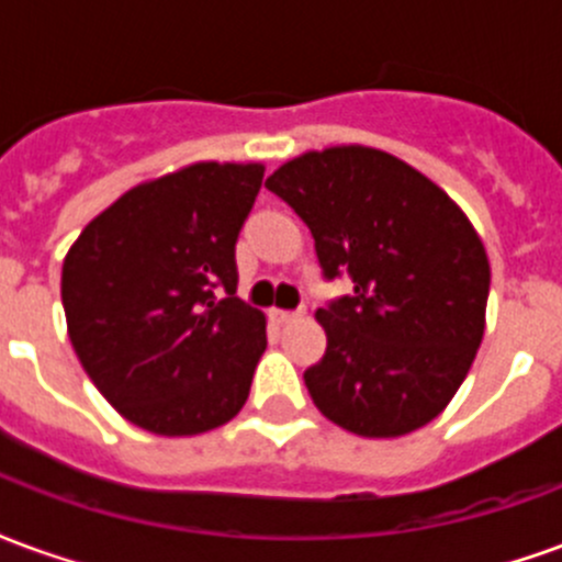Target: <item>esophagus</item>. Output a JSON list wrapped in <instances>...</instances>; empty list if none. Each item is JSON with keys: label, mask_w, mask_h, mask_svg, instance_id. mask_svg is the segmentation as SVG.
<instances>
[{"label": "esophagus", "mask_w": 562, "mask_h": 562, "mask_svg": "<svg viewBox=\"0 0 562 562\" xmlns=\"http://www.w3.org/2000/svg\"><path fill=\"white\" fill-rule=\"evenodd\" d=\"M270 318L277 322V325H292L301 318V313H289V310H270Z\"/></svg>", "instance_id": "34e87169"}]
</instances>
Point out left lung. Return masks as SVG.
Masks as SVG:
<instances>
[{"mask_svg":"<svg viewBox=\"0 0 562 562\" xmlns=\"http://www.w3.org/2000/svg\"><path fill=\"white\" fill-rule=\"evenodd\" d=\"M306 222L325 277L352 297L316 310L328 349L304 373L318 413L349 434L394 439L458 394L484 337L491 265L467 213L385 149H306L270 173Z\"/></svg>","mask_w":562,"mask_h":562,"instance_id":"left-lung-1","label":"left lung"}]
</instances>
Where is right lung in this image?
Instances as JSON below:
<instances>
[{"instance_id": "1", "label": "right lung", "mask_w": 562, "mask_h": 562, "mask_svg": "<svg viewBox=\"0 0 562 562\" xmlns=\"http://www.w3.org/2000/svg\"><path fill=\"white\" fill-rule=\"evenodd\" d=\"M261 177V161L183 165L132 186L66 252L68 340L104 401L149 434H207L249 397L268 322L234 297V244Z\"/></svg>"}]
</instances>
